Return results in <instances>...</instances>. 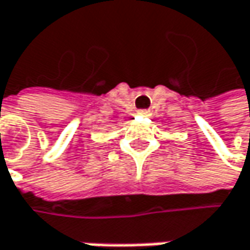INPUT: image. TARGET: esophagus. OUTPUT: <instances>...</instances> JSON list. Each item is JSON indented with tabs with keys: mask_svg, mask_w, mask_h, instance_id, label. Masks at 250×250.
I'll list each match as a JSON object with an SVG mask.
<instances>
[{
	"mask_svg": "<svg viewBox=\"0 0 250 250\" xmlns=\"http://www.w3.org/2000/svg\"><path fill=\"white\" fill-rule=\"evenodd\" d=\"M139 114H143V116H147V114H148V110H140V111H139Z\"/></svg>",
	"mask_w": 250,
	"mask_h": 250,
	"instance_id": "esophagus-1",
	"label": "esophagus"
}]
</instances>
